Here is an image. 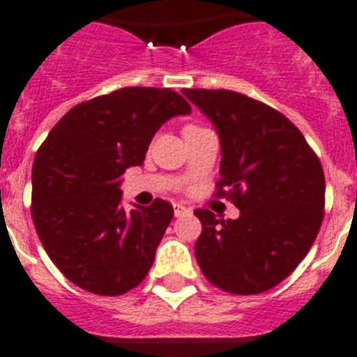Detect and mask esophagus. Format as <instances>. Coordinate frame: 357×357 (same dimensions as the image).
Instances as JSON below:
<instances>
[{
	"label": "esophagus",
	"instance_id": "obj_1",
	"mask_svg": "<svg viewBox=\"0 0 357 357\" xmlns=\"http://www.w3.org/2000/svg\"><path fill=\"white\" fill-rule=\"evenodd\" d=\"M188 212H190V210H188L187 206H185V204H181V203H174V215H176V217L187 215Z\"/></svg>",
	"mask_w": 357,
	"mask_h": 357
}]
</instances>
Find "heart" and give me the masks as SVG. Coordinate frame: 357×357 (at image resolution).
Segmentation results:
<instances>
[{
  "instance_id": "heart-1",
  "label": "heart",
  "mask_w": 357,
  "mask_h": 357,
  "mask_svg": "<svg viewBox=\"0 0 357 357\" xmlns=\"http://www.w3.org/2000/svg\"><path fill=\"white\" fill-rule=\"evenodd\" d=\"M196 127H199V126H194V123H190V126H185V129H183V131H187V129H196Z\"/></svg>"
}]
</instances>
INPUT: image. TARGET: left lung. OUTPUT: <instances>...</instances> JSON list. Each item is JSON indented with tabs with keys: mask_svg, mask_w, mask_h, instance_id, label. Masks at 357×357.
<instances>
[{
	"mask_svg": "<svg viewBox=\"0 0 357 357\" xmlns=\"http://www.w3.org/2000/svg\"><path fill=\"white\" fill-rule=\"evenodd\" d=\"M221 140L217 197L241 210L217 219L197 208L194 246L206 280L231 294H259L287 278L324 221L325 176L298 127L264 102L230 89H183Z\"/></svg>",
	"mask_w": 357,
	"mask_h": 357,
	"instance_id": "obj_1",
	"label": "left lung"
}]
</instances>
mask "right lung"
<instances>
[{
    "label": "right lung",
    "instance_id": "obj_1",
    "mask_svg": "<svg viewBox=\"0 0 357 357\" xmlns=\"http://www.w3.org/2000/svg\"><path fill=\"white\" fill-rule=\"evenodd\" d=\"M190 111L169 88H122L71 107L46 136L32 167V221L75 286L119 296L145 278L174 208L154 199L126 212L120 176L144 163L161 123Z\"/></svg>",
    "mask_w": 357,
    "mask_h": 357
}]
</instances>
